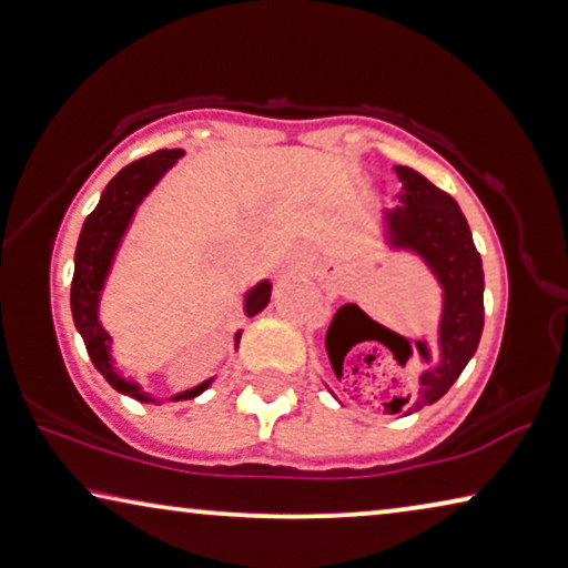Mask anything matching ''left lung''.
I'll return each instance as SVG.
<instances>
[{"mask_svg":"<svg viewBox=\"0 0 568 568\" xmlns=\"http://www.w3.org/2000/svg\"><path fill=\"white\" fill-rule=\"evenodd\" d=\"M402 182L399 207L382 215V233L392 251H413L433 271L443 290V310L435 348L427 343L397 338L394 358L405 368L415 361L417 374L409 376V392L394 397L389 413H417L438 402L462 376L479 348L484 331V271L471 230L462 207L450 194L427 182L409 166H397Z\"/></svg>","mask_w":568,"mask_h":568,"instance_id":"left-lung-1","label":"left lung"}]
</instances>
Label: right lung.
Here are the masks:
<instances>
[{"mask_svg":"<svg viewBox=\"0 0 568 568\" xmlns=\"http://www.w3.org/2000/svg\"><path fill=\"white\" fill-rule=\"evenodd\" d=\"M182 155V148H163V151H155L122 169L120 174L104 186L100 204H97L92 215L84 220V227H81L77 243V256H73L71 315L73 325H77L81 338H84L89 358H92L97 372L110 382L112 389L128 394V397H133L138 402H145V405H151V402L159 405V399H153L151 394L143 392L141 384L135 379H125V376H120L118 368H114L112 335L106 333L100 323V297L106 276H110L114 253L120 248L122 235L128 233L130 223H133L135 210L141 207V202L151 194V189L161 182V176L166 174ZM268 300L271 282L264 278V282H258L256 286H251V290L245 292V317L258 315V312L268 304ZM241 335L243 331L235 333V348L237 343H241ZM212 379H215V376H212ZM212 379L196 384L186 392L174 394L171 402L200 397V394L212 384Z\"/></svg>","mask_w":568,"mask_h":568,"instance_id":"1","label":"right lung"}]
</instances>
